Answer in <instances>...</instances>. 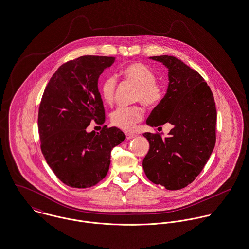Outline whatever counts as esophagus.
Returning <instances> with one entry per match:
<instances>
[{
	"mask_svg": "<svg viewBox=\"0 0 249 249\" xmlns=\"http://www.w3.org/2000/svg\"><path fill=\"white\" fill-rule=\"evenodd\" d=\"M137 135L136 134H132V133H126V138L127 139H131V138H136Z\"/></svg>",
	"mask_w": 249,
	"mask_h": 249,
	"instance_id": "esophagus-1",
	"label": "esophagus"
}]
</instances>
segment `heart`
Wrapping results in <instances>:
<instances>
[{"label":"heart","instance_id":"1","mask_svg":"<svg viewBox=\"0 0 249 249\" xmlns=\"http://www.w3.org/2000/svg\"><path fill=\"white\" fill-rule=\"evenodd\" d=\"M121 76L137 88L135 100L140 101L145 107L157 106L163 98V89L156 81L155 72L142 63H132L120 71ZM116 81L113 77L105 78L99 90L103 100L110 104L113 100ZM143 118V111L138 107L118 108L111 114L112 125L123 130H133L136 124Z\"/></svg>","mask_w":249,"mask_h":249}]
</instances>
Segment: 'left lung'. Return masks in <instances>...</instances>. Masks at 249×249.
<instances>
[{"mask_svg": "<svg viewBox=\"0 0 249 249\" xmlns=\"http://www.w3.org/2000/svg\"><path fill=\"white\" fill-rule=\"evenodd\" d=\"M168 69L167 92L146 123L173 125L169 136L145 133L150 149L142 166L147 178L167 190L193 182L216 143L217 111L213 93L202 76L174 56H153Z\"/></svg>", "mask_w": 249, "mask_h": 249, "instance_id": "left-lung-1", "label": "left lung"}]
</instances>
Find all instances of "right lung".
<instances>
[{"mask_svg":"<svg viewBox=\"0 0 249 249\" xmlns=\"http://www.w3.org/2000/svg\"><path fill=\"white\" fill-rule=\"evenodd\" d=\"M114 57L81 56L63 64L47 85L38 113L41 150L56 177L73 188L102 180L111 163V151L125 140L116 127L88 133L94 120L105 121L98 78Z\"/></svg>","mask_w":249,"mask_h":249,"instance_id":"add662e5","label":"right lung"}]
</instances>
